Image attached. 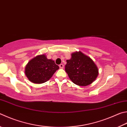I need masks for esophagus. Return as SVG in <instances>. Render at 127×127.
Wrapping results in <instances>:
<instances>
[{
    "mask_svg": "<svg viewBox=\"0 0 127 127\" xmlns=\"http://www.w3.org/2000/svg\"><path fill=\"white\" fill-rule=\"evenodd\" d=\"M59 68H61V69H63L64 68V65L63 64H61L59 65Z\"/></svg>",
    "mask_w": 127,
    "mask_h": 127,
    "instance_id": "esophagus-1",
    "label": "esophagus"
}]
</instances>
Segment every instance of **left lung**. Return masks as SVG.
Masks as SVG:
<instances>
[{
	"instance_id": "8db88e82",
	"label": "left lung",
	"mask_w": 127,
	"mask_h": 127,
	"mask_svg": "<svg viewBox=\"0 0 127 127\" xmlns=\"http://www.w3.org/2000/svg\"><path fill=\"white\" fill-rule=\"evenodd\" d=\"M65 70L71 81L79 86L91 84L98 75L93 60L80 51L73 53L71 59L66 60Z\"/></svg>"
}]
</instances>
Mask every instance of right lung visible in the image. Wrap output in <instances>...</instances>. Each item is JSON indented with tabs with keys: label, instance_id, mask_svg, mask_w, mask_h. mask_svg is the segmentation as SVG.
Returning <instances> with one entry per match:
<instances>
[{
	"label": "right lung",
	"instance_id": "right-lung-1",
	"mask_svg": "<svg viewBox=\"0 0 127 127\" xmlns=\"http://www.w3.org/2000/svg\"><path fill=\"white\" fill-rule=\"evenodd\" d=\"M59 68L54 61L45 55L37 56L30 61L25 68V74L30 81L35 84L47 82Z\"/></svg>",
	"mask_w": 127,
	"mask_h": 127
}]
</instances>
